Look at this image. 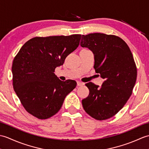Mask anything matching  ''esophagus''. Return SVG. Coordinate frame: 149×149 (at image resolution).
Returning a JSON list of instances; mask_svg holds the SVG:
<instances>
[{"instance_id": "1", "label": "esophagus", "mask_w": 149, "mask_h": 149, "mask_svg": "<svg viewBox=\"0 0 149 149\" xmlns=\"http://www.w3.org/2000/svg\"><path fill=\"white\" fill-rule=\"evenodd\" d=\"M77 85L78 86H83L84 85V83H81V82H79V81H77Z\"/></svg>"}]
</instances>
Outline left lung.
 I'll return each mask as SVG.
<instances>
[{
	"instance_id": "obj_1",
	"label": "left lung",
	"mask_w": 149,
	"mask_h": 149,
	"mask_svg": "<svg viewBox=\"0 0 149 149\" xmlns=\"http://www.w3.org/2000/svg\"><path fill=\"white\" fill-rule=\"evenodd\" d=\"M82 47L94 54V68L105 79L102 86L86 84L90 93L82 100L88 115L98 120L115 115L131 97L137 77L132 52L124 41L115 35L91 33L82 35Z\"/></svg>"
}]
</instances>
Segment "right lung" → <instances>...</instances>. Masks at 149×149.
<instances>
[{
    "label": "right lung",
    "mask_w": 149,
    "mask_h": 149,
    "mask_svg": "<svg viewBox=\"0 0 149 149\" xmlns=\"http://www.w3.org/2000/svg\"><path fill=\"white\" fill-rule=\"evenodd\" d=\"M81 34L35 37L22 47L12 65L13 85L27 111L39 119L58 113L66 96L76 87L74 80H59L55 68L79 45Z\"/></svg>",
    "instance_id": "1"
}]
</instances>
